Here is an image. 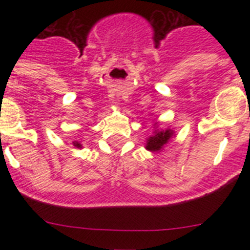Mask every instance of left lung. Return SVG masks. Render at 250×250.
<instances>
[{
	"mask_svg": "<svg viewBox=\"0 0 250 250\" xmlns=\"http://www.w3.org/2000/svg\"><path fill=\"white\" fill-rule=\"evenodd\" d=\"M171 134H173L171 130H165V131L156 132L155 135L149 138V140H147L146 149L150 150V151H159V150L169 141Z\"/></svg>",
	"mask_w": 250,
	"mask_h": 250,
	"instance_id": "8db88e82",
	"label": "left lung"
}]
</instances>
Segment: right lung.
<instances>
[{"label":"right lung","mask_w":250,"mask_h":250,"mask_svg":"<svg viewBox=\"0 0 250 250\" xmlns=\"http://www.w3.org/2000/svg\"><path fill=\"white\" fill-rule=\"evenodd\" d=\"M74 145L76 147H81V144H79V143H76V141H75V143H74Z\"/></svg>","instance_id":"obj_1"}]
</instances>
